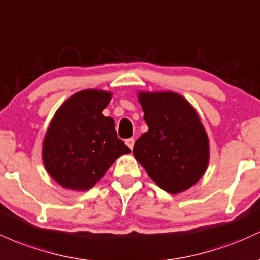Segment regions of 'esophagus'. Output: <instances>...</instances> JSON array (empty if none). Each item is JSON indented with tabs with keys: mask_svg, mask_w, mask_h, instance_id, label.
Listing matches in <instances>:
<instances>
[{
	"mask_svg": "<svg viewBox=\"0 0 260 260\" xmlns=\"http://www.w3.org/2000/svg\"><path fill=\"white\" fill-rule=\"evenodd\" d=\"M125 144H127L131 149H133V145H135V138L125 139Z\"/></svg>",
	"mask_w": 260,
	"mask_h": 260,
	"instance_id": "obj_1",
	"label": "esophagus"
}]
</instances>
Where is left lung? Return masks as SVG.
Wrapping results in <instances>:
<instances>
[{
	"mask_svg": "<svg viewBox=\"0 0 260 260\" xmlns=\"http://www.w3.org/2000/svg\"><path fill=\"white\" fill-rule=\"evenodd\" d=\"M148 132L137 139L135 158L160 189L179 193L195 185L209 164L206 131L198 113L174 92H141Z\"/></svg>",
	"mask_w": 260,
	"mask_h": 260,
	"instance_id": "obj_1",
	"label": "left lung"
}]
</instances>
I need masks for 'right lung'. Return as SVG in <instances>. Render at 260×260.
<instances>
[{"mask_svg": "<svg viewBox=\"0 0 260 260\" xmlns=\"http://www.w3.org/2000/svg\"><path fill=\"white\" fill-rule=\"evenodd\" d=\"M110 100L106 91H80L54 116L43 143V161L65 189H91L117 158L131 153L117 136L113 118L102 115Z\"/></svg>", "mask_w": 260, "mask_h": 260, "instance_id": "obj_1", "label": "right lung"}]
</instances>
